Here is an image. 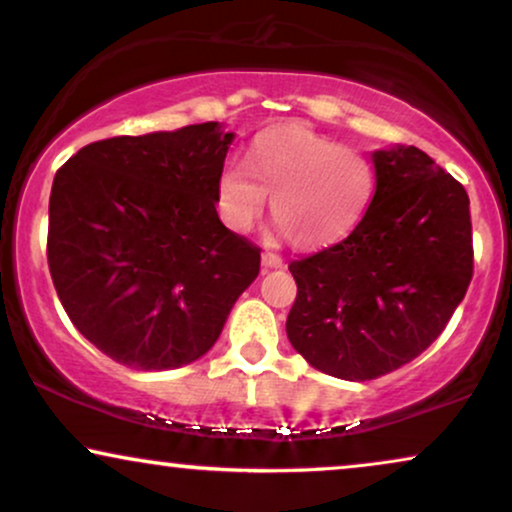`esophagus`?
<instances>
[{
    "mask_svg": "<svg viewBox=\"0 0 512 512\" xmlns=\"http://www.w3.org/2000/svg\"><path fill=\"white\" fill-rule=\"evenodd\" d=\"M262 267L264 269H281L283 267V260L278 255H274V252H264V255H262Z\"/></svg>",
    "mask_w": 512,
    "mask_h": 512,
    "instance_id": "34e87169",
    "label": "esophagus"
}]
</instances>
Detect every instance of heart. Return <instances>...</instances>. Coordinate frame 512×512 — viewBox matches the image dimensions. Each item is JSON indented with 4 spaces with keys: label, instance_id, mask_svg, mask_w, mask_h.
Segmentation results:
<instances>
[{
    "label": "heart",
    "instance_id": "obj_1",
    "mask_svg": "<svg viewBox=\"0 0 512 512\" xmlns=\"http://www.w3.org/2000/svg\"><path fill=\"white\" fill-rule=\"evenodd\" d=\"M243 166L219 172V215L234 231H248L271 198V219L302 252L326 250L352 234L375 191V167L364 153L304 122L260 129Z\"/></svg>",
    "mask_w": 512,
    "mask_h": 512
}]
</instances>
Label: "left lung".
Returning a JSON list of instances; mask_svg holds the SVG:
<instances>
[{"label":"left lung","instance_id":"1","mask_svg":"<svg viewBox=\"0 0 512 512\" xmlns=\"http://www.w3.org/2000/svg\"><path fill=\"white\" fill-rule=\"evenodd\" d=\"M375 193L345 241L290 262V345L319 371L373 380L435 342L472 278L470 198L416 146L375 151Z\"/></svg>","mask_w":512,"mask_h":512}]
</instances>
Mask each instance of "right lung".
I'll return each instance as SVG.
<instances>
[{"mask_svg":"<svg viewBox=\"0 0 512 512\" xmlns=\"http://www.w3.org/2000/svg\"><path fill=\"white\" fill-rule=\"evenodd\" d=\"M231 139L203 122L94 141L58 167L51 281L77 331L122 366L165 371L203 357L260 274V248L215 208Z\"/></svg>","mask_w":512,"mask_h":512,"instance_id":"right-lung-1","label":"right lung"}]
</instances>
